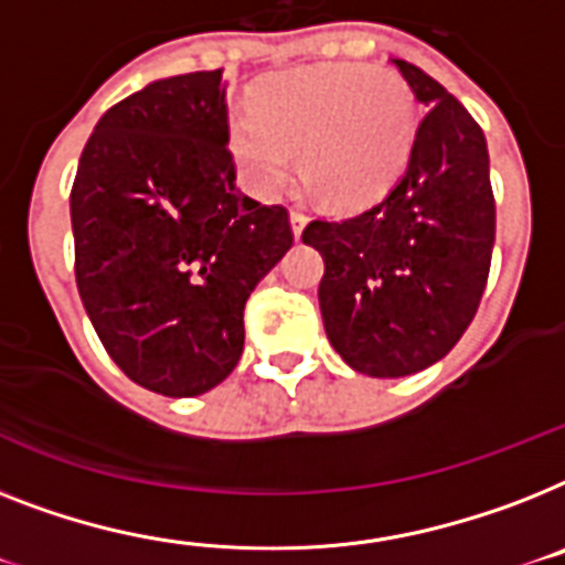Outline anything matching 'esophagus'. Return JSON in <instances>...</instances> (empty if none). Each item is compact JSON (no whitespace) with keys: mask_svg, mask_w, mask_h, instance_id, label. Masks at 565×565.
<instances>
[{"mask_svg":"<svg viewBox=\"0 0 565 565\" xmlns=\"http://www.w3.org/2000/svg\"><path fill=\"white\" fill-rule=\"evenodd\" d=\"M290 226H292V235L301 237V232H305L307 226V214L301 209H292L290 211Z\"/></svg>","mask_w":565,"mask_h":565,"instance_id":"1","label":"esophagus"}]
</instances>
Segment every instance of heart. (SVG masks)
I'll use <instances>...</instances> for the list:
<instances>
[{"instance_id":"1","label":"heart","mask_w":565,"mask_h":565,"mask_svg":"<svg viewBox=\"0 0 565 565\" xmlns=\"http://www.w3.org/2000/svg\"><path fill=\"white\" fill-rule=\"evenodd\" d=\"M415 100L397 72L313 66L252 86L228 118V145L258 194H278L301 153V179L322 203L354 209L392 185L415 145Z\"/></svg>"}]
</instances>
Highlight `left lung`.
I'll list each match as a JSON object with an SVG mask.
<instances>
[{
	"mask_svg": "<svg viewBox=\"0 0 565 565\" xmlns=\"http://www.w3.org/2000/svg\"><path fill=\"white\" fill-rule=\"evenodd\" d=\"M426 113L403 177L377 205L313 220L324 333L369 377H406L456 348L479 310L497 241L488 141L438 81L392 60Z\"/></svg>",
	"mask_w": 565,
	"mask_h": 565,
	"instance_id": "left-lung-1",
	"label": "left lung"
}]
</instances>
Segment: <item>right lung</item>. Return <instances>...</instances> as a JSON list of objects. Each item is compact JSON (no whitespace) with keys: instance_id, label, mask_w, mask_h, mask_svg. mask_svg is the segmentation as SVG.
I'll return each mask as SVG.
<instances>
[{"instance_id":"add662e5","label":"right lung","mask_w":565,"mask_h":565,"mask_svg":"<svg viewBox=\"0 0 565 565\" xmlns=\"http://www.w3.org/2000/svg\"><path fill=\"white\" fill-rule=\"evenodd\" d=\"M68 209L77 292L118 369L164 397L220 386L243 354L246 298L292 246L287 209L235 185L223 68L109 107Z\"/></svg>"}]
</instances>
